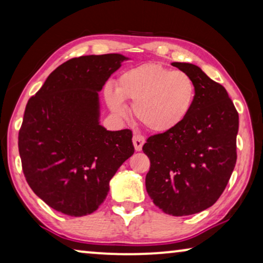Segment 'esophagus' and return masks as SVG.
Returning a JSON list of instances; mask_svg holds the SVG:
<instances>
[{"label":"esophagus","instance_id":"esophagus-1","mask_svg":"<svg viewBox=\"0 0 263 263\" xmlns=\"http://www.w3.org/2000/svg\"><path fill=\"white\" fill-rule=\"evenodd\" d=\"M133 145H135V149L136 151H140L143 147V144L145 142V139H144L143 136H139V135H135L133 136Z\"/></svg>","mask_w":263,"mask_h":263}]
</instances>
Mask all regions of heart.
I'll use <instances>...</instances> for the list:
<instances>
[{"label": "heart", "instance_id": "1", "mask_svg": "<svg viewBox=\"0 0 263 263\" xmlns=\"http://www.w3.org/2000/svg\"><path fill=\"white\" fill-rule=\"evenodd\" d=\"M197 88L188 73L160 63L131 68L118 79L117 89H105L109 108L118 116L126 114L124 101L133 103V116L149 131H173L186 120L195 101Z\"/></svg>", "mask_w": 263, "mask_h": 263}]
</instances>
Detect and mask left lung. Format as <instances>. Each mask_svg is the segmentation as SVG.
<instances>
[{
    "label": "left lung",
    "instance_id": "1",
    "mask_svg": "<svg viewBox=\"0 0 263 263\" xmlns=\"http://www.w3.org/2000/svg\"><path fill=\"white\" fill-rule=\"evenodd\" d=\"M197 88L191 113L173 131L146 139L150 160L145 187L154 204L172 216H190L212 206L234 172L238 113L228 91L191 63H172Z\"/></svg>",
    "mask_w": 263,
    "mask_h": 263
}]
</instances>
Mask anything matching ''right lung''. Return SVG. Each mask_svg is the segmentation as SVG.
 <instances>
[{"instance_id":"add662e5","label":"right lung","mask_w":263,"mask_h":263,"mask_svg":"<svg viewBox=\"0 0 263 263\" xmlns=\"http://www.w3.org/2000/svg\"><path fill=\"white\" fill-rule=\"evenodd\" d=\"M91 54L59 65L26 105L19 131L22 172L32 191L53 210L82 217L99 209L109 181L135 153L132 131L99 123V93L126 61Z\"/></svg>"}]
</instances>
